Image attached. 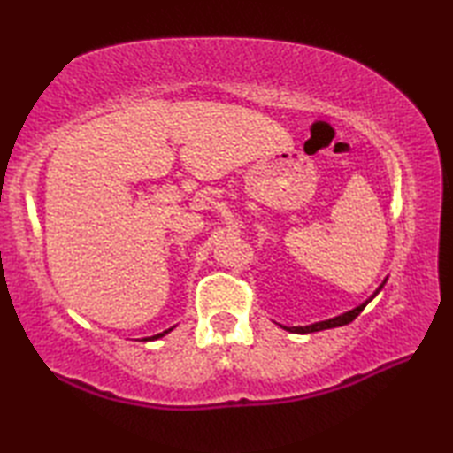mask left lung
I'll return each mask as SVG.
<instances>
[{
    "label": "left lung",
    "mask_w": 453,
    "mask_h": 453,
    "mask_svg": "<svg viewBox=\"0 0 453 453\" xmlns=\"http://www.w3.org/2000/svg\"><path fill=\"white\" fill-rule=\"evenodd\" d=\"M386 282H388V278L386 280H383L381 284H380V288L378 290H375L368 300L365 302H362L360 305H356V307H352V310H349V311H344V313H341V315H334V317H331V319H323V321H315V323H311V325H296V326H286V325H280L284 331H288V333H296V334H305V333H315V331H325V329H334V326H342V325H349V323H352L356 317H358L360 313H362V310L365 305H368L375 296H378L380 292H381V288L386 286Z\"/></svg>",
    "instance_id": "left-lung-1"
}]
</instances>
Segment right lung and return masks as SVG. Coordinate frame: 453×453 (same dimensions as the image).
<instances>
[{
	"instance_id": "add662e5",
	"label": "right lung",
	"mask_w": 453,
	"mask_h": 453,
	"mask_svg": "<svg viewBox=\"0 0 453 453\" xmlns=\"http://www.w3.org/2000/svg\"><path fill=\"white\" fill-rule=\"evenodd\" d=\"M177 326V325H175ZM175 326H171V329H165L163 333H157V334H153V336H143L142 341H156V339H161V336H165L167 333H171L173 329H175Z\"/></svg>"
}]
</instances>
